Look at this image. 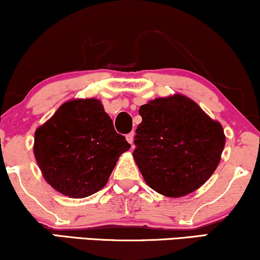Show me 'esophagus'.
<instances>
[{"instance_id":"34e87169","label":"esophagus","mask_w":260,"mask_h":260,"mask_svg":"<svg viewBox=\"0 0 260 260\" xmlns=\"http://www.w3.org/2000/svg\"><path fill=\"white\" fill-rule=\"evenodd\" d=\"M133 138H134V133H133V132L128 133L127 136H126V139H127L128 143L131 144V145H132V144H133Z\"/></svg>"}]
</instances>
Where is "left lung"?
<instances>
[{
    "label": "left lung",
    "instance_id": "obj_1",
    "mask_svg": "<svg viewBox=\"0 0 260 260\" xmlns=\"http://www.w3.org/2000/svg\"><path fill=\"white\" fill-rule=\"evenodd\" d=\"M139 114L133 157L151 188L179 198L208 181L224 149L221 123L182 94L156 98Z\"/></svg>",
    "mask_w": 260,
    "mask_h": 260
}]
</instances>
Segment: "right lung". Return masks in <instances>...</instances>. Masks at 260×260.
<instances>
[{
	"mask_svg": "<svg viewBox=\"0 0 260 260\" xmlns=\"http://www.w3.org/2000/svg\"><path fill=\"white\" fill-rule=\"evenodd\" d=\"M131 145L115 131L98 100H75L58 108L35 134V157L57 192L85 198L103 188Z\"/></svg>",
	"mask_w": 260,
	"mask_h": 260,
	"instance_id": "obj_1",
	"label": "right lung"
}]
</instances>
